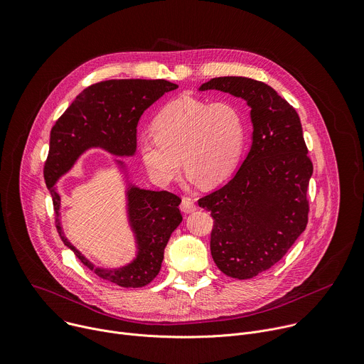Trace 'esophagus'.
<instances>
[{
  "label": "esophagus",
  "mask_w": 364,
  "mask_h": 364,
  "mask_svg": "<svg viewBox=\"0 0 364 364\" xmlns=\"http://www.w3.org/2000/svg\"><path fill=\"white\" fill-rule=\"evenodd\" d=\"M181 209L185 212V213H191L196 209V205L193 202V199L191 198H182V202H181Z\"/></svg>",
  "instance_id": "esophagus-1"
}]
</instances>
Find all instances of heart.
Instances as JSON below:
<instances>
[{
	"mask_svg": "<svg viewBox=\"0 0 364 364\" xmlns=\"http://www.w3.org/2000/svg\"><path fill=\"white\" fill-rule=\"evenodd\" d=\"M154 137L139 144L141 162L158 185H169L183 166L192 182L221 183L234 171L245 126L237 107L182 96L168 103L154 119Z\"/></svg>",
	"mask_w": 364,
	"mask_h": 364,
	"instance_id": "b5f03b06",
	"label": "heart"
}]
</instances>
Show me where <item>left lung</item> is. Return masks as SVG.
<instances>
[{
  "instance_id": "left-lung-1",
  "label": "left lung",
  "mask_w": 364,
  "mask_h": 364,
  "mask_svg": "<svg viewBox=\"0 0 364 364\" xmlns=\"http://www.w3.org/2000/svg\"><path fill=\"white\" fill-rule=\"evenodd\" d=\"M241 97L251 109V149L232 179L198 200L210 210V254L225 275L252 278L275 265L309 223L307 156L296 109L271 86L248 77H215L199 87Z\"/></svg>"
}]
</instances>
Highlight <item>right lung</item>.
Masks as SVG:
<instances>
[{"label":"right lung","mask_w":364,"mask_h":364,"mask_svg":"<svg viewBox=\"0 0 364 364\" xmlns=\"http://www.w3.org/2000/svg\"><path fill=\"white\" fill-rule=\"evenodd\" d=\"M178 89L166 80L122 79L85 89L55 122L50 133V151L44 165L46 185L51 193L57 230L76 257L100 278L126 288L148 285L161 271L165 247L182 223L181 198L166 191L141 189L129 182L123 161L114 159L126 178V213L134 237V258L116 268H103L87 259L64 235L60 223L61 196L55 183L90 149L130 158L136 154L137 123L143 112L165 93Z\"/></svg>","instance_id":"add662e5"}]
</instances>
